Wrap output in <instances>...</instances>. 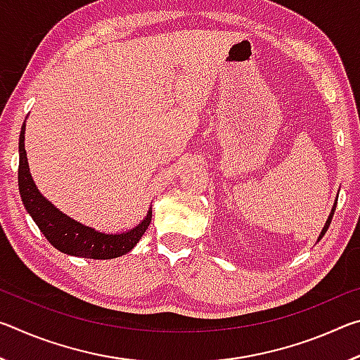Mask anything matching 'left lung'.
Segmentation results:
<instances>
[{"label": "left lung", "instance_id": "1", "mask_svg": "<svg viewBox=\"0 0 360 360\" xmlns=\"http://www.w3.org/2000/svg\"><path fill=\"white\" fill-rule=\"evenodd\" d=\"M337 200L338 198H335V203H333V206H332V211H330V214H328V217H327V221H326V225H324V229H322V231H321V235H319V238H318V241L322 238V236L326 235V231H327V229H328V225H330V222H332V217H333V212H335V208H337Z\"/></svg>", "mask_w": 360, "mask_h": 360}]
</instances>
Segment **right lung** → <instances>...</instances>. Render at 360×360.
<instances>
[{
    "mask_svg": "<svg viewBox=\"0 0 360 360\" xmlns=\"http://www.w3.org/2000/svg\"><path fill=\"white\" fill-rule=\"evenodd\" d=\"M19 191L23 206L38 229L44 233L47 241L60 252L75 255V257L96 260L120 257L136 246L152 219L150 206L143 221L133 229L122 233H105L66 216L39 192L30 173L25 150V122L22 125L19 138Z\"/></svg>",
    "mask_w": 360,
    "mask_h": 360,
    "instance_id": "1",
    "label": "right lung"
}]
</instances>
